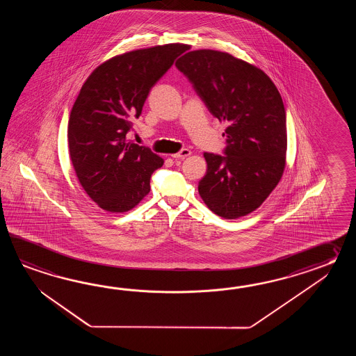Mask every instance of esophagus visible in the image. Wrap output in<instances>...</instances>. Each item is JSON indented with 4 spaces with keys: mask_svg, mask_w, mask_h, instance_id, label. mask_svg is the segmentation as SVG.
Listing matches in <instances>:
<instances>
[{
    "mask_svg": "<svg viewBox=\"0 0 356 356\" xmlns=\"http://www.w3.org/2000/svg\"><path fill=\"white\" fill-rule=\"evenodd\" d=\"M188 155H191V152H189L188 149H181V152H177V154L172 155V156H173V159H184Z\"/></svg>",
    "mask_w": 356,
    "mask_h": 356,
    "instance_id": "obj_1",
    "label": "esophagus"
}]
</instances>
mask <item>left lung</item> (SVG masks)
Returning a JSON list of instances; mask_svg holds the SVG:
<instances>
[{
  "mask_svg": "<svg viewBox=\"0 0 356 356\" xmlns=\"http://www.w3.org/2000/svg\"><path fill=\"white\" fill-rule=\"evenodd\" d=\"M175 66L209 112L227 123L224 155L204 154L207 172L198 181L200 196L224 219L245 216L284 173L288 140L280 92L262 70L219 51H191Z\"/></svg>",
  "mask_w": 356,
  "mask_h": 356,
  "instance_id": "1",
  "label": "left lung"
}]
</instances>
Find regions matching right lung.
<instances>
[{"label": "right lung", "mask_w": 356, "mask_h": 356, "mask_svg": "<svg viewBox=\"0 0 356 356\" xmlns=\"http://www.w3.org/2000/svg\"><path fill=\"white\" fill-rule=\"evenodd\" d=\"M184 44H165L117 56L92 71L70 114L68 149L76 175L100 209L124 212L149 192L163 159L127 141L152 86L172 67Z\"/></svg>", "instance_id": "obj_1"}]
</instances>
